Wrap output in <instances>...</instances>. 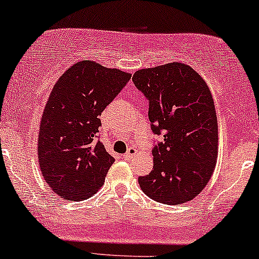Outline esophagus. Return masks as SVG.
<instances>
[{
    "instance_id": "esophagus-1",
    "label": "esophagus",
    "mask_w": 259,
    "mask_h": 259,
    "mask_svg": "<svg viewBox=\"0 0 259 259\" xmlns=\"http://www.w3.org/2000/svg\"><path fill=\"white\" fill-rule=\"evenodd\" d=\"M136 154V149L135 148H129L127 149V152L124 154V159H126V160H129V159H132L134 155H135Z\"/></svg>"
}]
</instances>
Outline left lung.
Instances as JSON below:
<instances>
[{
	"instance_id": "obj_1",
	"label": "left lung",
	"mask_w": 259,
	"mask_h": 259,
	"mask_svg": "<svg viewBox=\"0 0 259 259\" xmlns=\"http://www.w3.org/2000/svg\"><path fill=\"white\" fill-rule=\"evenodd\" d=\"M135 86L149 100L148 116L163 141L153 149L154 169L140 177L154 201L182 204L208 184L218 158V117L207 82L188 64L172 62L140 69Z\"/></svg>"
}]
</instances>
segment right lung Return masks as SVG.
Segmentation results:
<instances>
[{"label": "right lung", "instance_id": "right-lung-1", "mask_svg": "<svg viewBox=\"0 0 259 259\" xmlns=\"http://www.w3.org/2000/svg\"><path fill=\"white\" fill-rule=\"evenodd\" d=\"M132 74L78 61L52 88L38 134L42 177L55 194L82 201L104 184L114 159L99 141L100 114Z\"/></svg>", "mask_w": 259, "mask_h": 259}]
</instances>
